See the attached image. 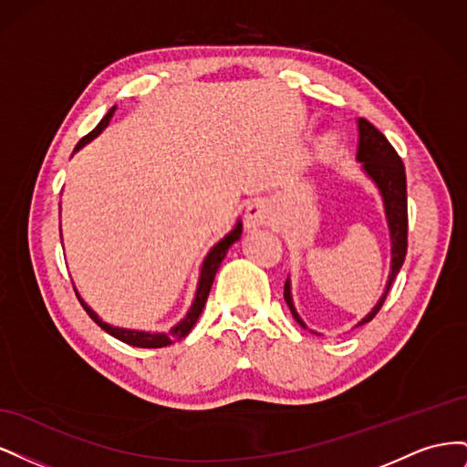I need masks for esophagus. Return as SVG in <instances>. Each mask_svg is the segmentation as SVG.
Masks as SVG:
<instances>
[{"mask_svg":"<svg viewBox=\"0 0 467 467\" xmlns=\"http://www.w3.org/2000/svg\"><path fill=\"white\" fill-rule=\"evenodd\" d=\"M271 220V210L263 202V201H255L251 202L245 210V228L247 230H257L261 225L268 223Z\"/></svg>","mask_w":467,"mask_h":467,"instance_id":"1","label":"esophagus"}]
</instances>
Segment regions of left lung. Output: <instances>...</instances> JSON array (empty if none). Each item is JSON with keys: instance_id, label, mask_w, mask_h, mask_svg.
I'll return each mask as SVG.
<instances>
[{"instance_id": "left-lung-1", "label": "left lung", "mask_w": 467, "mask_h": 467, "mask_svg": "<svg viewBox=\"0 0 467 467\" xmlns=\"http://www.w3.org/2000/svg\"><path fill=\"white\" fill-rule=\"evenodd\" d=\"M358 132H360V142H358L357 160L362 161L364 171L370 175V179L376 182L381 192V199H384V206H386L389 235H391V273L388 278V286L384 296H381L379 302L376 304V307L358 323V325H364L372 321L379 312V307L384 306L388 292L407 255V179H405V165L398 155V151H395V148L388 142V138L381 134L374 124H370L366 119H358ZM285 300L290 307L294 319L298 321L304 329H307V325L300 319L298 314H296V307L292 304L290 280H286L285 285Z\"/></svg>"}]
</instances>
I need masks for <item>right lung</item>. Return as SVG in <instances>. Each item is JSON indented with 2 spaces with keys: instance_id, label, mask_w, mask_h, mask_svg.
Instances as JSON below:
<instances>
[{
  "instance_id": "obj_1",
  "label": "right lung",
  "mask_w": 467,
  "mask_h": 467,
  "mask_svg": "<svg viewBox=\"0 0 467 467\" xmlns=\"http://www.w3.org/2000/svg\"><path fill=\"white\" fill-rule=\"evenodd\" d=\"M115 109H117V107H112V109L107 112V115L103 117V120L99 122L88 136H83V138L79 140L74 151H78L79 148L86 146V144L89 142V140H93L99 132H101V130L105 129V126H107L109 120H110V117H112V112H115ZM239 237H242V223H237L235 228H234V232H230L228 235H225V237L222 239L220 244H216L214 247H212V251L208 253V257H206L204 263H202L199 288H196V298H194V302H192V306H191V309H189V314H187V317L182 319L181 323H177L175 327H173L171 331H169V333H146V331H132V329L110 327V325L103 323L101 319L97 317V314L93 312V309L79 298V294H76V296H78L79 304L83 306V309H86L88 316L99 325V327L105 329L109 335H112L115 338H119V341H122V343H126V345H132V347H142V348H161V347H167V345H171L173 341H179V338L187 337L189 331L192 329V325L196 323V319H199V316L202 314V307H204V304H206V298H208V294H210L212 282H214V276H216L218 268H220V263L223 261L225 253H228V249L237 242Z\"/></svg>"
}]
</instances>
